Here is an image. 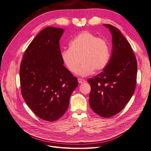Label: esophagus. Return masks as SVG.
<instances>
[{"label":"esophagus","instance_id":"obj_1","mask_svg":"<svg viewBox=\"0 0 151 151\" xmlns=\"http://www.w3.org/2000/svg\"><path fill=\"white\" fill-rule=\"evenodd\" d=\"M78 83H79L80 84H81V83H83L86 82L85 80H84V79H82V78H78Z\"/></svg>","mask_w":151,"mask_h":151}]
</instances>
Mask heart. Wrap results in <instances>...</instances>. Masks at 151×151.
<instances>
[{"instance_id":"obj_1","label":"heart","mask_w":151,"mask_h":151,"mask_svg":"<svg viewBox=\"0 0 151 151\" xmlns=\"http://www.w3.org/2000/svg\"><path fill=\"white\" fill-rule=\"evenodd\" d=\"M61 58L69 71L76 74L81 61L82 65L79 74L82 76L101 71L107 66L110 52L108 44L104 38L94 33L83 31L69 43V49L61 52Z\"/></svg>"}]
</instances>
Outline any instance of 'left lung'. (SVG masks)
I'll return each instance as SVG.
<instances>
[{"mask_svg": "<svg viewBox=\"0 0 151 151\" xmlns=\"http://www.w3.org/2000/svg\"><path fill=\"white\" fill-rule=\"evenodd\" d=\"M104 25L112 35L111 55L103 71L88 82L91 86V109L102 117L110 118L121 111L134 94L137 63L130 44L121 31L110 24Z\"/></svg>", "mask_w": 151, "mask_h": 151, "instance_id": "obj_1", "label": "left lung"}]
</instances>
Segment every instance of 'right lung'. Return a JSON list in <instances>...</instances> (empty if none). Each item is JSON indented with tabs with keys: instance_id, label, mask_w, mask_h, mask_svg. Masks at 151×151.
<instances>
[{
	"instance_id": "add662e5",
	"label": "right lung",
	"mask_w": 151,
	"mask_h": 151,
	"mask_svg": "<svg viewBox=\"0 0 151 151\" xmlns=\"http://www.w3.org/2000/svg\"><path fill=\"white\" fill-rule=\"evenodd\" d=\"M60 28L42 30L27 48L21 63L19 76L23 98L42 119L54 121L67 110L77 79L63 66L59 41Z\"/></svg>"
}]
</instances>
